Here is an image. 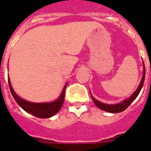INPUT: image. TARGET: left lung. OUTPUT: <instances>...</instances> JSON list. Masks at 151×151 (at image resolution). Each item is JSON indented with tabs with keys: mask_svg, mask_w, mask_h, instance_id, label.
<instances>
[{
	"mask_svg": "<svg viewBox=\"0 0 151 151\" xmlns=\"http://www.w3.org/2000/svg\"><path fill=\"white\" fill-rule=\"evenodd\" d=\"M145 75H146V69H145V65H144V62H143V74H142V78L141 80L138 87L137 89L135 91L133 92V94L129 98L124 99L121 103L119 104H104L102 102H99L97 99H95L91 95V98L93 102L95 103V104L99 108H100L101 110H104L105 111H108V112H111V113H118V112H121V111H124L129 106L132 102L137 97V95H139L141 90L142 88L143 84H144V81H145Z\"/></svg>",
	"mask_w": 151,
	"mask_h": 151,
	"instance_id": "8db88e82",
	"label": "left lung"
}]
</instances>
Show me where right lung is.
Listing matches in <instances>:
<instances>
[{
	"label": "right lung",
	"mask_w": 151,
	"mask_h": 151,
	"mask_svg": "<svg viewBox=\"0 0 151 151\" xmlns=\"http://www.w3.org/2000/svg\"><path fill=\"white\" fill-rule=\"evenodd\" d=\"M8 82L10 92H11L14 99H15V101L17 102V104L24 111L33 115L35 116L39 117V118H49L60 111V109L62 107L64 100H65V88L67 86V84H68V82H67L65 85L61 94L55 101L49 102V103H32V102L27 101L23 99L20 98L14 91V89L11 86L10 80L9 78Z\"/></svg>",
	"instance_id": "add662e5"
}]
</instances>
